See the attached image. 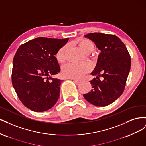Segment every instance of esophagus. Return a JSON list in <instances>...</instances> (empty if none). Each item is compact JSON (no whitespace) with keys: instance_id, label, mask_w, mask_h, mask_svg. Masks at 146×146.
Instances as JSON below:
<instances>
[{"instance_id":"obj_1","label":"esophagus","mask_w":146,"mask_h":146,"mask_svg":"<svg viewBox=\"0 0 146 146\" xmlns=\"http://www.w3.org/2000/svg\"><path fill=\"white\" fill-rule=\"evenodd\" d=\"M72 80H73L75 82H76V83H77L81 82V81H82L81 80H79V79H72Z\"/></svg>"}]
</instances>
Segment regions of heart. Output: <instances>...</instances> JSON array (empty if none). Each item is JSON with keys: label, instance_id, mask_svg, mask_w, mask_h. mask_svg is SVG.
<instances>
[{"label": "heart", "instance_id": "b5f03b06", "mask_svg": "<svg viewBox=\"0 0 146 146\" xmlns=\"http://www.w3.org/2000/svg\"><path fill=\"white\" fill-rule=\"evenodd\" d=\"M77 44L81 49L85 52H91L94 48L93 42L88 39L82 38L78 39ZM66 46H63L57 51L55 54V58L57 62L63 63L66 60ZM91 69V66L87 63H68L63 66L62 75L67 78L73 79H79L82 78L85 75L90 72Z\"/></svg>", "mask_w": 146, "mask_h": 146}]
</instances>
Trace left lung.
<instances>
[{
  "label": "left lung",
  "mask_w": 146,
  "mask_h": 146,
  "mask_svg": "<svg viewBox=\"0 0 146 146\" xmlns=\"http://www.w3.org/2000/svg\"><path fill=\"white\" fill-rule=\"evenodd\" d=\"M92 40L101 53L90 81L91 90L84 94L91 104L105 107L115 101L124 91L131 66V58L125 45L114 35L91 33L85 35ZM100 76L103 80L100 81Z\"/></svg>",
  "instance_id": "obj_1"
}]
</instances>
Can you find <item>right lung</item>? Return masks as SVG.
<instances>
[{
	"mask_svg": "<svg viewBox=\"0 0 146 146\" xmlns=\"http://www.w3.org/2000/svg\"><path fill=\"white\" fill-rule=\"evenodd\" d=\"M68 40L39 37L21 45L16 52L13 86L21 102L33 111H47L59 98L61 80L50 76L60 72L55 55Z\"/></svg>",
	"mask_w": 146,
	"mask_h": 146,
	"instance_id": "add662e5",
	"label": "right lung"
}]
</instances>
